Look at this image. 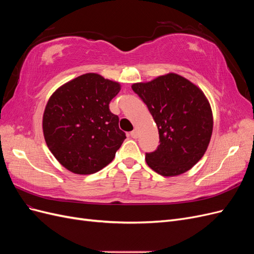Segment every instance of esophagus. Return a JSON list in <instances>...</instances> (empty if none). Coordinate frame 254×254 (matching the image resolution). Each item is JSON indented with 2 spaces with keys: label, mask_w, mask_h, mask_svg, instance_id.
Here are the masks:
<instances>
[{
  "label": "esophagus",
  "mask_w": 254,
  "mask_h": 254,
  "mask_svg": "<svg viewBox=\"0 0 254 254\" xmlns=\"http://www.w3.org/2000/svg\"><path fill=\"white\" fill-rule=\"evenodd\" d=\"M130 135H131V136L133 137V139H136L137 135H139V132H137L136 129H134V130H132L131 132H130Z\"/></svg>",
  "instance_id": "1"
}]
</instances>
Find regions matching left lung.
I'll return each instance as SVG.
<instances>
[{"label":"left lung","mask_w":254,"mask_h":254,"mask_svg":"<svg viewBox=\"0 0 254 254\" xmlns=\"http://www.w3.org/2000/svg\"><path fill=\"white\" fill-rule=\"evenodd\" d=\"M159 130L160 145L146 152L156 173L170 177L190 170L210 143L213 115L203 92L180 75L170 73L149 82L132 84Z\"/></svg>","instance_id":"1"}]
</instances>
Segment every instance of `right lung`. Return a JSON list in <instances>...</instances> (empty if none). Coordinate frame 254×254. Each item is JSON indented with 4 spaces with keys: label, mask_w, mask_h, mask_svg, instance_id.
Segmentation results:
<instances>
[{
    "label": "right lung",
    "mask_w": 254,
    "mask_h": 254,
    "mask_svg": "<svg viewBox=\"0 0 254 254\" xmlns=\"http://www.w3.org/2000/svg\"><path fill=\"white\" fill-rule=\"evenodd\" d=\"M120 83L95 73L78 76L60 87L43 114V134L49 149L66 170L94 174L108 165L126 139L109 103Z\"/></svg>",
    "instance_id": "add662e5"
}]
</instances>
